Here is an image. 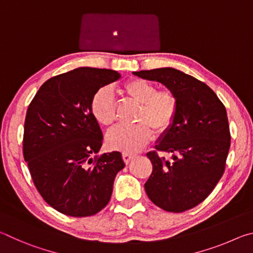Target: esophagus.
<instances>
[{"label":"esophagus","mask_w":253,"mask_h":253,"mask_svg":"<svg viewBox=\"0 0 253 253\" xmlns=\"http://www.w3.org/2000/svg\"><path fill=\"white\" fill-rule=\"evenodd\" d=\"M135 156H136V154H134V153H129V152L123 153V160L126 163V164H128V163H129Z\"/></svg>","instance_id":"obj_1"}]
</instances>
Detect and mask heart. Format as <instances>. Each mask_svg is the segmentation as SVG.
Here are the masks:
<instances>
[{"label":"heart","instance_id":"1","mask_svg":"<svg viewBox=\"0 0 253 253\" xmlns=\"http://www.w3.org/2000/svg\"><path fill=\"white\" fill-rule=\"evenodd\" d=\"M123 91L139 104L131 126H121L107 135V145L115 151L136 152L152 139L153 130L165 132L173 125L177 114V98L169 89L156 90L153 84L144 79H130L124 84ZM90 110L93 118L104 127L116 123V101L109 88L104 87L91 98Z\"/></svg>","mask_w":253,"mask_h":253}]
</instances>
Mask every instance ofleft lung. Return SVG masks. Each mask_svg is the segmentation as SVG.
<instances>
[{
  "mask_svg": "<svg viewBox=\"0 0 253 253\" xmlns=\"http://www.w3.org/2000/svg\"><path fill=\"white\" fill-rule=\"evenodd\" d=\"M158 81L177 98L173 125L147 153L153 172L145 183L149 200L168 212L193 209L208 198L225 169L230 129L224 105L211 88L174 68L132 72ZM172 154V160L159 155Z\"/></svg>",
  "mask_w": 253,
  "mask_h": 253,
  "instance_id": "left-lung-1",
  "label": "left lung"
}]
</instances>
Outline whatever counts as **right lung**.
I'll return each instance as SVG.
<instances>
[{
  "label": "right lung",
  "instance_id": "1",
  "mask_svg": "<svg viewBox=\"0 0 253 253\" xmlns=\"http://www.w3.org/2000/svg\"><path fill=\"white\" fill-rule=\"evenodd\" d=\"M121 78L117 71L81 67L46 80L29 105L23 156L32 181L50 207L66 215L90 216L108 204L115 177L125 168L119 152L92 157L102 131L91 98Z\"/></svg>",
  "mask_w": 253,
  "mask_h": 253
}]
</instances>
